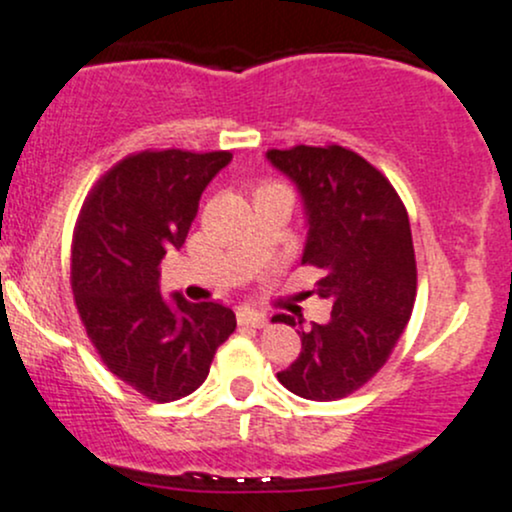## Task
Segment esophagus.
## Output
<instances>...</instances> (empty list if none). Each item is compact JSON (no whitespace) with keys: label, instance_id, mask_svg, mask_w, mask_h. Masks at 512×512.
Instances as JSON below:
<instances>
[{"label":"esophagus","instance_id":"esophagus-1","mask_svg":"<svg viewBox=\"0 0 512 512\" xmlns=\"http://www.w3.org/2000/svg\"><path fill=\"white\" fill-rule=\"evenodd\" d=\"M238 323L240 325H250V328H265L267 325V316L260 311H252V308H243L238 313Z\"/></svg>","mask_w":512,"mask_h":512}]
</instances>
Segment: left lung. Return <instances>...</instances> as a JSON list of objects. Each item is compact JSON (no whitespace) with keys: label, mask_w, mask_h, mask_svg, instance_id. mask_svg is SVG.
Here are the masks:
<instances>
[{"label":"left lung","mask_w":512,"mask_h":512,"mask_svg":"<svg viewBox=\"0 0 512 512\" xmlns=\"http://www.w3.org/2000/svg\"><path fill=\"white\" fill-rule=\"evenodd\" d=\"M267 160L299 187L301 262L323 272L316 294L333 299L328 323L299 330L301 355L277 379L308 401H338L384 367L411 320L418 269L408 211L389 179L342 145L267 150ZM277 320L296 325L284 313Z\"/></svg>","instance_id":"1"}]
</instances>
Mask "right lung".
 <instances>
[{
    "label": "right lung",
    "instance_id": "obj_1",
    "mask_svg": "<svg viewBox=\"0 0 512 512\" xmlns=\"http://www.w3.org/2000/svg\"><path fill=\"white\" fill-rule=\"evenodd\" d=\"M228 150H143L116 162L84 199L72 240V291L87 338L123 384L157 403L199 389L235 330L216 301L160 294V262L179 250L201 192Z\"/></svg>",
    "mask_w": 512,
    "mask_h": 512
}]
</instances>
